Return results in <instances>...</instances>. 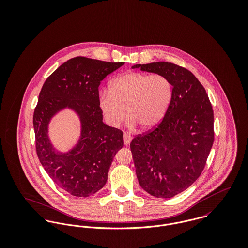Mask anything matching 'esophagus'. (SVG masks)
<instances>
[{
	"mask_svg": "<svg viewBox=\"0 0 248 248\" xmlns=\"http://www.w3.org/2000/svg\"><path fill=\"white\" fill-rule=\"evenodd\" d=\"M132 137H131V135L129 134V133H124V135H123V141H124V144L125 145H129L131 141H132Z\"/></svg>",
	"mask_w": 248,
	"mask_h": 248,
	"instance_id": "obj_1",
	"label": "esophagus"
}]
</instances>
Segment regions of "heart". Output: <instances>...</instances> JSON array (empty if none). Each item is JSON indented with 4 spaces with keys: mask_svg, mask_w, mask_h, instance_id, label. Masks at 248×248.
<instances>
[{
    "mask_svg": "<svg viewBox=\"0 0 248 248\" xmlns=\"http://www.w3.org/2000/svg\"><path fill=\"white\" fill-rule=\"evenodd\" d=\"M174 94L171 80L164 74L128 72L109 82L99 96V108L111 127H119L127 116L130 124L148 131L165 117Z\"/></svg>",
    "mask_w": 248,
    "mask_h": 248,
    "instance_id": "obj_1",
    "label": "heart"
}]
</instances>
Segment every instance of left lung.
Here are the masks:
<instances>
[{
    "mask_svg": "<svg viewBox=\"0 0 248 248\" xmlns=\"http://www.w3.org/2000/svg\"><path fill=\"white\" fill-rule=\"evenodd\" d=\"M166 75L174 87L170 108L154 129L131 142L137 177L155 198L170 199L201 176L214 142V112L205 89L187 69L169 62L133 67Z\"/></svg>",
    "mask_w": 248,
    "mask_h": 248,
    "instance_id": "left-lung-1",
    "label": "left lung"
}]
</instances>
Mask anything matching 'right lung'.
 <instances>
[{
	"label": "right lung",
	"instance_id": "obj_1",
	"mask_svg": "<svg viewBox=\"0 0 248 248\" xmlns=\"http://www.w3.org/2000/svg\"><path fill=\"white\" fill-rule=\"evenodd\" d=\"M123 65L77 56L53 71L40 92L33 114L36 153L53 182L72 196L86 198L103 188L112 159L123 147V132L103 123L98 92L107 75ZM67 106L79 115L82 131L78 145L60 154L50 143L47 127Z\"/></svg>",
	"mask_w": 248,
	"mask_h": 248
}]
</instances>
